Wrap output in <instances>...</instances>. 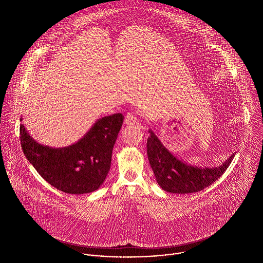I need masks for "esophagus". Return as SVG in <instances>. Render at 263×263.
<instances>
[{"label":"esophagus","instance_id":"34e87169","mask_svg":"<svg viewBox=\"0 0 263 263\" xmlns=\"http://www.w3.org/2000/svg\"><path fill=\"white\" fill-rule=\"evenodd\" d=\"M137 123V117L135 115V112H128L125 117V124L129 126H133Z\"/></svg>","mask_w":263,"mask_h":263}]
</instances>
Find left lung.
<instances>
[{"instance_id":"8db88e82","label":"left lung","mask_w":263,"mask_h":263,"mask_svg":"<svg viewBox=\"0 0 263 263\" xmlns=\"http://www.w3.org/2000/svg\"><path fill=\"white\" fill-rule=\"evenodd\" d=\"M148 133L146 142L148 162L159 186L172 194L185 195L203 191L226 172L235 156L232 154L217 167L193 166L174 156L151 129Z\"/></svg>"}]
</instances>
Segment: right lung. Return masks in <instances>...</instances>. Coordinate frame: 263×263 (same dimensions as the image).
Listing matches in <instances>:
<instances>
[{"mask_svg":"<svg viewBox=\"0 0 263 263\" xmlns=\"http://www.w3.org/2000/svg\"><path fill=\"white\" fill-rule=\"evenodd\" d=\"M123 122L122 114L99 119L80 140L64 147L39 143L21 124V144L29 162L55 189L71 195L88 194L106 179Z\"/></svg>","mask_w":263,"mask_h":263,"instance_id":"right-lung-1","label":"right lung"}]
</instances>
